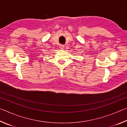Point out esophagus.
I'll list each match as a JSON object with an SVG mask.
<instances>
[{
  "label": "esophagus",
  "instance_id": "34e87169",
  "mask_svg": "<svg viewBox=\"0 0 127 127\" xmlns=\"http://www.w3.org/2000/svg\"><path fill=\"white\" fill-rule=\"evenodd\" d=\"M60 48L62 49H63L64 48V45H60Z\"/></svg>",
  "mask_w": 127,
  "mask_h": 127
}]
</instances>
